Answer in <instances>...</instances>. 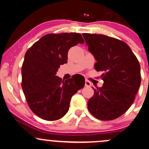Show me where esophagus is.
<instances>
[{"label": "esophagus", "instance_id": "1", "mask_svg": "<svg viewBox=\"0 0 149 149\" xmlns=\"http://www.w3.org/2000/svg\"><path fill=\"white\" fill-rule=\"evenodd\" d=\"M91 85H92V84H91L90 81L86 79L85 80V87H91Z\"/></svg>", "mask_w": 149, "mask_h": 149}]
</instances>
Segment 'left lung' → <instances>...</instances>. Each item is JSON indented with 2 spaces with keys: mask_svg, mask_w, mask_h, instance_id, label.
<instances>
[{
  "mask_svg": "<svg viewBox=\"0 0 149 149\" xmlns=\"http://www.w3.org/2000/svg\"><path fill=\"white\" fill-rule=\"evenodd\" d=\"M82 36L97 61L94 68L104 72L101 77L103 85L94 89L88 109L100 120L115 119L125 113L135 100L141 84L139 62L123 41L104 35Z\"/></svg>",
  "mask_w": 149,
  "mask_h": 149,
  "instance_id": "obj_1",
  "label": "left lung"
}]
</instances>
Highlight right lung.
Returning <instances> with one entry per match:
<instances>
[{
  "mask_svg": "<svg viewBox=\"0 0 149 149\" xmlns=\"http://www.w3.org/2000/svg\"><path fill=\"white\" fill-rule=\"evenodd\" d=\"M79 33L47 34L27 50L22 66V88L30 109L41 119L55 121L69 110L72 97L84 87L74 76L64 81L56 76L68 62L70 47L83 43Z\"/></svg>",
  "mask_w": 149,
  "mask_h": 149,
  "instance_id": "add662e5",
  "label": "right lung"
}]
</instances>
